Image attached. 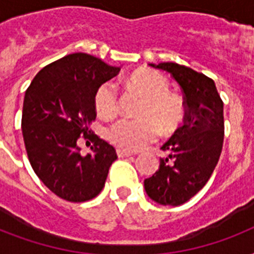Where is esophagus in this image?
<instances>
[{
    "instance_id": "1",
    "label": "esophagus",
    "mask_w": 254,
    "mask_h": 254,
    "mask_svg": "<svg viewBox=\"0 0 254 254\" xmlns=\"http://www.w3.org/2000/svg\"><path fill=\"white\" fill-rule=\"evenodd\" d=\"M117 155L120 158H124V157H130V155H133V153L129 150H124V149H117Z\"/></svg>"
}]
</instances>
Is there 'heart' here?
<instances>
[{
    "label": "heart",
    "instance_id": "obj_1",
    "mask_svg": "<svg viewBox=\"0 0 254 254\" xmlns=\"http://www.w3.org/2000/svg\"><path fill=\"white\" fill-rule=\"evenodd\" d=\"M127 85L143 97L139 109L141 119H121L107 130V138L124 150H139L158 138L161 129L170 134L177 130L185 119V105L178 96L169 93V81L151 69L131 73ZM96 111L103 117L117 112V92L113 83H105L95 95Z\"/></svg>",
    "mask_w": 254,
    "mask_h": 254
}]
</instances>
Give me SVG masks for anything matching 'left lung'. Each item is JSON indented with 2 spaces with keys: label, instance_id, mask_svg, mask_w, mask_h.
<instances>
[{
  "label": "left lung",
  "instance_id": "left-lung-1",
  "mask_svg": "<svg viewBox=\"0 0 254 254\" xmlns=\"http://www.w3.org/2000/svg\"><path fill=\"white\" fill-rule=\"evenodd\" d=\"M150 67L169 72L185 95L183 127L163 143L166 158L143 182L151 200L162 205H181L196 195L212 175L224 141L223 101L212 79L177 63Z\"/></svg>",
  "mask_w": 254,
  "mask_h": 254
}]
</instances>
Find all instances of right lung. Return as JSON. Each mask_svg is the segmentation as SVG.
<instances>
[{"instance_id":"obj_1","label":"right lung","mask_w":254,"mask_h":254,"mask_svg":"<svg viewBox=\"0 0 254 254\" xmlns=\"http://www.w3.org/2000/svg\"><path fill=\"white\" fill-rule=\"evenodd\" d=\"M119 71L99 58L71 54L42 68L26 91L22 134L27 157L46 187L64 200L97 196L117 159L115 147L96 134L87 155L80 154L77 139L91 133L97 89Z\"/></svg>"}]
</instances>
